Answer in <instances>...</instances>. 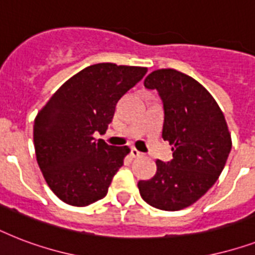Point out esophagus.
I'll return each instance as SVG.
<instances>
[{
	"mask_svg": "<svg viewBox=\"0 0 255 255\" xmlns=\"http://www.w3.org/2000/svg\"><path fill=\"white\" fill-rule=\"evenodd\" d=\"M141 155H143V153H141L140 151H137L136 148H131V156H132V157H139V156H141Z\"/></svg>",
	"mask_w": 255,
	"mask_h": 255,
	"instance_id": "34e87169",
	"label": "esophagus"
}]
</instances>
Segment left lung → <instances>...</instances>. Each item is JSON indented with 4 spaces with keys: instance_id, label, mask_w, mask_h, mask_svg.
<instances>
[{
    "instance_id": "8db88e82",
    "label": "left lung",
    "mask_w": 255,
    "mask_h": 255,
    "mask_svg": "<svg viewBox=\"0 0 255 255\" xmlns=\"http://www.w3.org/2000/svg\"><path fill=\"white\" fill-rule=\"evenodd\" d=\"M144 86L163 100V139L173 159L156 161V174L137 182L140 196L153 208L181 210L201 198L217 181L232 149L225 116L196 79L173 69L156 70Z\"/></svg>"
}]
</instances>
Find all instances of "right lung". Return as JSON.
Masks as SVG:
<instances>
[{
	"mask_svg": "<svg viewBox=\"0 0 255 255\" xmlns=\"http://www.w3.org/2000/svg\"><path fill=\"white\" fill-rule=\"evenodd\" d=\"M147 67L98 63L58 88L34 120V148L47 185L62 201L87 206L107 194L129 148L95 140L112 122L116 103Z\"/></svg>",
	"mask_w": 255,
	"mask_h": 255,
	"instance_id": "add662e5",
	"label": "right lung"
}]
</instances>
